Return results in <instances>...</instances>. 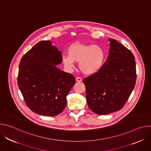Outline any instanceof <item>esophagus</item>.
I'll list each match as a JSON object with an SVG mask.
<instances>
[{
  "label": "esophagus",
  "mask_w": 151,
  "mask_h": 151,
  "mask_svg": "<svg viewBox=\"0 0 151 151\" xmlns=\"http://www.w3.org/2000/svg\"><path fill=\"white\" fill-rule=\"evenodd\" d=\"M76 82H81V81H82V78H80V77H77V78H76Z\"/></svg>",
  "instance_id": "1"
}]
</instances>
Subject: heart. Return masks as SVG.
<instances>
[{"label":"heart","mask_w":151,"mask_h":151,"mask_svg":"<svg viewBox=\"0 0 151 151\" xmlns=\"http://www.w3.org/2000/svg\"><path fill=\"white\" fill-rule=\"evenodd\" d=\"M68 53V55L62 57L64 65L72 68L74 62L79 63V69L85 75H93L99 71L105 60L103 49L96 45L75 43L69 47Z\"/></svg>","instance_id":"heart-1"}]
</instances>
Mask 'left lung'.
<instances>
[{"instance_id":"8db88e82","label":"left lung","mask_w":151,"mask_h":151,"mask_svg":"<svg viewBox=\"0 0 151 151\" xmlns=\"http://www.w3.org/2000/svg\"><path fill=\"white\" fill-rule=\"evenodd\" d=\"M108 40L109 55L103 66L97 73L83 80L88 106L98 115H107L122 109L136 81L133 53L116 40Z\"/></svg>"}]
</instances>
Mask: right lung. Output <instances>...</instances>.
I'll list each match as a JSON object with an SVG mask.
<instances>
[{
	"label": "right lung",
	"instance_id": "obj_1",
	"mask_svg": "<svg viewBox=\"0 0 151 151\" xmlns=\"http://www.w3.org/2000/svg\"><path fill=\"white\" fill-rule=\"evenodd\" d=\"M62 61L61 52L50 40L37 43L21 59L18 85L33 112L54 116L66 107L75 78L56 66Z\"/></svg>",
	"mask_w": 151,
	"mask_h": 151
}]
</instances>
